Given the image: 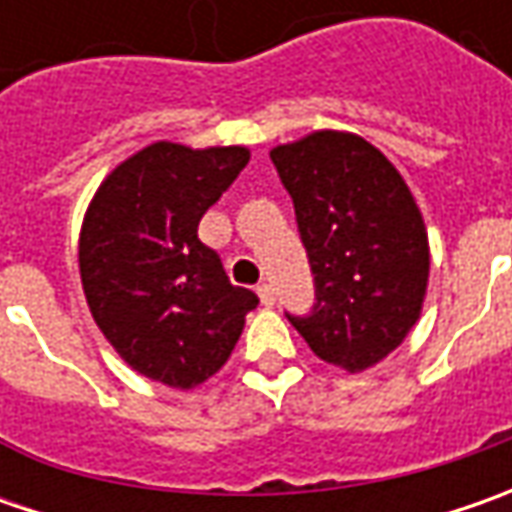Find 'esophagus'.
Masks as SVG:
<instances>
[{"label":"esophagus","mask_w":512,"mask_h":512,"mask_svg":"<svg viewBox=\"0 0 512 512\" xmlns=\"http://www.w3.org/2000/svg\"><path fill=\"white\" fill-rule=\"evenodd\" d=\"M256 293H259V299H262V305L265 307L276 305V290H273V285H259L256 287Z\"/></svg>","instance_id":"1"}]
</instances>
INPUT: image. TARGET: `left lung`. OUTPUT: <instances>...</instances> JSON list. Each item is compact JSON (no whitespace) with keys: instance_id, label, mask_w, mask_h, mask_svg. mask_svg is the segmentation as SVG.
I'll return each mask as SVG.
<instances>
[{"instance_id":"1","label":"left lung","mask_w":512,"mask_h":512,"mask_svg":"<svg viewBox=\"0 0 512 512\" xmlns=\"http://www.w3.org/2000/svg\"><path fill=\"white\" fill-rule=\"evenodd\" d=\"M270 159L316 285L313 310L287 319L322 362L362 373L419 322L430 276L419 205L382 150L356 133L316 130Z\"/></svg>"}]
</instances>
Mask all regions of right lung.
Listing matches in <instances>:
<instances>
[{
    "label": "right lung",
    "instance_id": "1",
    "mask_svg": "<svg viewBox=\"0 0 512 512\" xmlns=\"http://www.w3.org/2000/svg\"><path fill=\"white\" fill-rule=\"evenodd\" d=\"M250 150L153 142L99 185L79 233V273L93 322L153 382L190 390L230 359L256 293L230 285L199 242L207 207Z\"/></svg>",
    "mask_w": 512,
    "mask_h": 512
}]
</instances>
